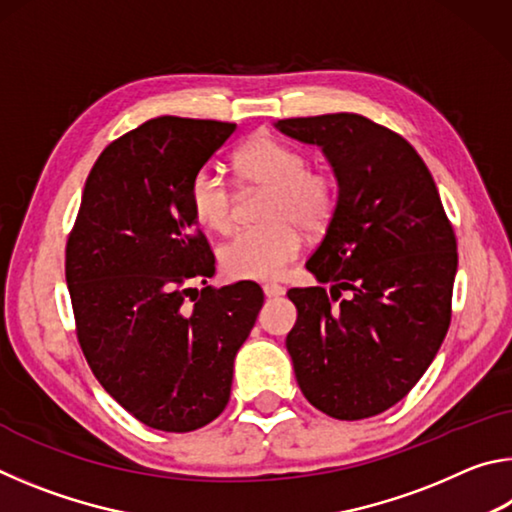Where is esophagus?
I'll use <instances>...</instances> for the list:
<instances>
[{"mask_svg": "<svg viewBox=\"0 0 512 512\" xmlns=\"http://www.w3.org/2000/svg\"><path fill=\"white\" fill-rule=\"evenodd\" d=\"M264 296L266 298H280L284 296V287H280V284H264Z\"/></svg>", "mask_w": 512, "mask_h": 512, "instance_id": "1", "label": "esophagus"}]
</instances>
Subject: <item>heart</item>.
Here are the masks:
<instances>
[{
	"label": "heart",
	"instance_id": "obj_1",
	"mask_svg": "<svg viewBox=\"0 0 512 512\" xmlns=\"http://www.w3.org/2000/svg\"><path fill=\"white\" fill-rule=\"evenodd\" d=\"M239 176L250 189H264L259 219L264 225L241 230L219 250V266L230 280H275L298 259L300 232L320 235L339 205V185L325 171L309 169L302 151L271 135L246 142L235 155ZM194 221L214 235L235 225L237 196L216 164H203L187 187Z\"/></svg>",
	"mask_w": 512,
	"mask_h": 512
}]
</instances>
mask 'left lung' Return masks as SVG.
I'll return each mask as SVG.
<instances>
[{
    "mask_svg": "<svg viewBox=\"0 0 512 512\" xmlns=\"http://www.w3.org/2000/svg\"><path fill=\"white\" fill-rule=\"evenodd\" d=\"M275 126L320 146L339 180L334 219L307 259L320 284L287 293L298 309L287 336L298 386L336 420L370 418L418 384L445 339L454 228L427 164L402 135L354 112Z\"/></svg>",
    "mask_w": 512,
    "mask_h": 512,
    "instance_id": "1",
    "label": "left lung"
}]
</instances>
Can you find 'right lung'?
I'll return each instance as SVG.
<instances>
[{"label":"right lung","instance_id":"1","mask_svg":"<svg viewBox=\"0 0 512 512\" xmlns=\"http://www.w3.org/2000/svg\"><path fill=\"white\" fill-rule=\"evenodd\" d=\"M235 128L158 117L121 135L94 162L67 239L81 350L106 393L151 429L185 433L219 418L264 302L253 284L192 287L214 275V255L187 187Z\"/></svg>","mask_w":512,"mask_h":512}]
</instances>
